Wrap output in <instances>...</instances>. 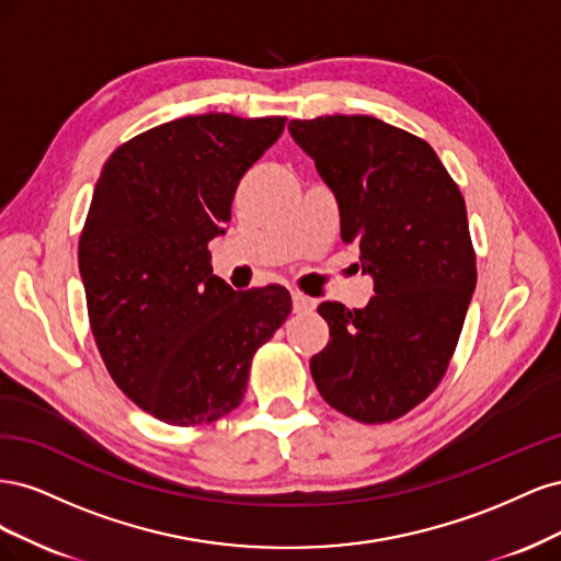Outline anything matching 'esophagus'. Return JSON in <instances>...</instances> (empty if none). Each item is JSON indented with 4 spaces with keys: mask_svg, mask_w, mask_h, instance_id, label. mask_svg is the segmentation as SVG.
<instances>
[{
    "mask_svg": "<svg viewBox=\"0 0 561 561\" xmlns=\"http://www.w3.org/2000/svg\"><path fill=\"white\" fill-rule=\"evenodd\" d=\"M316 309V301L301 293H293V311L295 313H311Z\"/></svg>",
    "mask_w": 561,
    "mask_h": 561,
    "instance_id": "esophagus-1",
    "label": "esophagus"
}]
</instances>
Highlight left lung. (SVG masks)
Here are the masks:
<instances>
[{"instance_id":"8db88e82","label":"left lung","mask_w":561,"mask_h":561,"mask_svg":"<svg viewBox=\"0 0 561 561\" xmlns=\"http://www.w3.org/2000/svg\"><path fill=\"white\" fill-rule=\"evenodd\" d=\"M287 130L375 280L363 309L318 307L330 342L311 358L313 381L355 421H393L433 393L463 330L478 283L466 201L426 140L375 116L295 118Z\"/></svg>"}]
</instances>
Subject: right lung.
<instances>
[{"instance_id":"right-lung-1","label":"right lung","mask_w":561,"mask_h":561,"mask_svg":"<svg viewBox=\"0 0 561 561\" xmlns=\"http://www.w3.org/2000/svg\"><path fill=\"white\" fill-rule=\"evenodd\" d=\"M285 116H182L118 147L79 239L91 330L114 383L171 426L241 404L252 355L293 311L283 285L239 290L213 274L241 178Z\"/></svg>"}]
</instances>
